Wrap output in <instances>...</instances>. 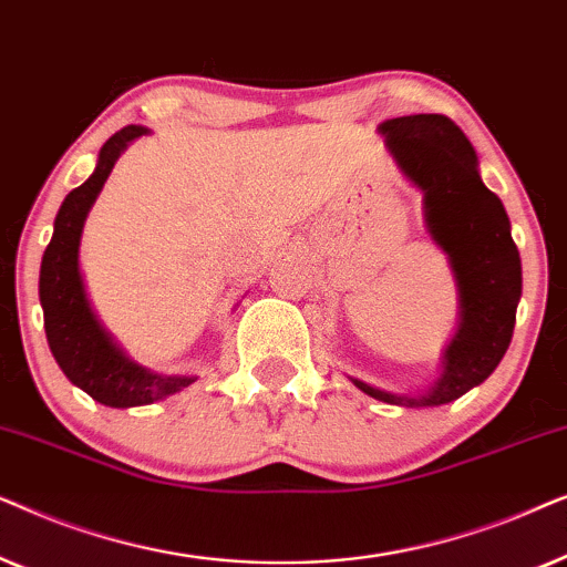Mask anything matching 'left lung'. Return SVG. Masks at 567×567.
Returning <instances> with one entry per match:
<instances>
[{"label": "left lung", "mask_w": 567, "mask_h": 567, "mask_svg": "<svg viewBox=\"0 0 567 567\" xmlns=\"http://www.w3.org/2000/svg\"><path fill=\"white\" fill-rule=\"evenodd\" d=\"M386 150L425 193V221L460 281L462 322L446 348L444 374L423 398L382 392L353 379L390 405H446L485 382L508 351L522 297V258L501 198L477 175V154L452 118L439 113L384 121Z\"/></svg>", "instance_id": "1"}]
</instances>
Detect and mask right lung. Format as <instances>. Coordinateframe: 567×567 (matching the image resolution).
<instances>
[{
	"label": "right lung",
	"mask_w": 567,
	"mask_h": 567,
	"mask_svg": "<svg viewBox=\"0 0 567 567\" xmlns=\"http://www.w3.org/2000/svg\"><path fill=\"white\" fill-rule=\"evenodd\" d=\"M142 134H146V128L142 126L115 131L100 150L95 173L64 198L56 221H53V237L43 252L41 286H38L45 340H49L53 359H56L69 382L107 408L150 405V402L165 400L169 394L181 392L183 386H188L196 379L152 374L138 363L128 361L92 315L90 301L84 297L80 262H76L82 227L90 206L95 204L97 193L107 181V175H111L118 154L126 150L131 138Z\"/></svg>",
	"instance_id": "1"
}]
</instances>
